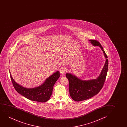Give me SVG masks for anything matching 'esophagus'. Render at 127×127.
I'll list each match as a JSON object with an SVG mask.
<instances>
[{"instance_id":"1","label":"esophagus","mask_w":127,"mask_h":127,"mask_svg":"<svg viewBox=\"0 0 127 127\" xmlns=\"http://www.w3.org/2000/svg\"><path fill=\"white\" fill-rule=\"evenodd\" d=\"M65 71H66V70H65V68L64 67H61L59 69V71H60V73L61 74H63V75L64 74L65 72Z\"/></svg>"}]
</instances>
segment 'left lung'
<instances>
[{"label":"left lung","instance_id":"left-lung-1","mask_svg":"<svg viewBox=\"0 0 127 127\" xmlns=\"http://www.w3.org/2000/svg\"><path fill=\"white\" fill-rule=\"evenodd\" d=\"M90 41L93 45L99 46L101 48L106 58V62L101 74L95 79L89 81L81 80L71 74L66 73V78L69 84L70 95L72 99L76 101L87 100L98 94L103 87L108 71V56L101 44L97 40L91 39Z\"/></svg>","mask_w":127,"mask_h":127}]
</instances>
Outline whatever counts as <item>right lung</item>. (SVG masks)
Segmentation results:
<instances>
[{"label":"right lung","mask_w":127,"mask_h":127,"mask_svg":"<svg viewBox=\"0 0 127 127\" xmlns=\"http://www.w3.org/2000/svg\"><path fill=\"white\" fill-rule=\"evenodd\" d=\"M10 76L14 88L19 94L30 100L45 102L50 98L53 86L59 78L60 74L59 71L56 72L47 78L42 85L32 89H27L19 85L14 81L11 74Z\"/></svg>","instance_id":"right-lung-1"}]
</instances>
